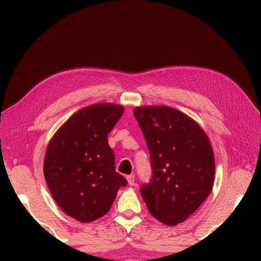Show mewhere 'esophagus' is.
<instances>
[{
    "label": "esophagus",
    "instance_id": "esophagus-1",
    "mask_svg": "<svg viewBox=\"0 0 261 261\" xmlns=\"http://www.w3.org/2000/svg\"><path fill=\"white\" fill-rule=\"evenodd\" d=\"M126 179H127L128 184H129L130 186H133L134 184H135V175H134V174L127 175V176H126Z\"/></svg>",
    "mask_w": 261,
    "mask_h": 261
}]
</instances>
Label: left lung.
<instances>
[{
    "label": "left lung",
    "mask_w": 261,
    "mask_h": 261,
    "mask_svg": "<svg viewBox=\"0 0 261 261\" xmlns=\"http://www.w3.org/2000/svg\"><path fill=\"white\" fill-rule=\"evenodd\" d=\"M134 115L150 151L152 177L140 187L150 213L176 225L200 207L215 180L210 141L191 117L170 107H141Z\"/></svg>",
    "instance_id": "left-lung-1"
}]
</instances>
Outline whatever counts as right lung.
Instances as JSON below:
<instances>
[{
  "label": "right lung",
  "instance_id": "1",
  "mask_svg": "<svg viewBox=\"0 0 261 261\" xmlns=\"http://www.w3.org/2000/svg\"><path fill=\"white\" fill-rule=\"evenodd\" d=\"M122 106L86 107L63 124L46 149L43 173L54 200L83 223L103 217L127 180L115 172L108 134L120 120Z\"/></svg>",
  "mask_w": 261,
  "mask_h": 261
}]
</instances>
